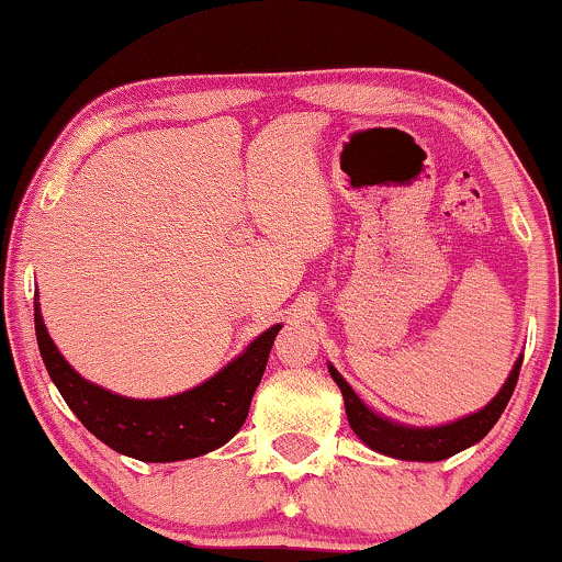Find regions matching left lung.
<instances>
[{
	"label": "left lung",
	"mask_w": 562,
	"mask_h": 562,
	"mask_svg": "<svg viewBox=\"0 0 562 562\" xmlns=\"http://www.w3.org/2000/svg\"><path fill=\"white\" fill-rule=\"evenodd\" d=\"M524 357H518L514 362V370L505 378V383L497 396L490 401L487 406H482L480 412L467 414V417L448 422V425L438 427H414V425H401L383 417V414L372 412L362 398L357 396L355 387H351L341 378V372L334 364H328L330 378L336 380V385L341 387L344 406H346V419H349L351 429L367 448L378 450V453L391 456V459L401 461H442L450 456L461 453V450L472 448L474 442H480L490 429L495 427V422L501 419V414L508 406L510 396H514V387L518 380V370H521Z\"/></svg>",
	"instance_id": "1"
}]
</instances>
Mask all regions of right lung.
<instances>
[{
    "instance_id": "right-lung-1",
    "label": "right lung",
    "mask_w": 562,
    "mask_h": 562,
    "mask_svg": "<svg viewBox=\"0 0 562 562\" xmlns=\"http://www.w3.org/2000/svg\"><path fill=\"white\" fill-rule=\"evenodd\" d=\"M33 321L48 375L75 417L116 453L148 463L198 459L232 440L245 425L255 387L281 330V323L270 325L239 357L190 391L166 398H130L90 383L59 355L44 325L38 292Z\"/></svg>"
}]
</instances>
